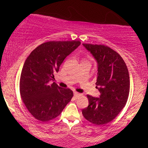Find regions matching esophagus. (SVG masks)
<instances>
[{
  "instance_id": "34e87169",
  "label": "esophagus",
  "mask_w": 148,
  "mask_h": 148,
  "mask_svg": "<svg viewBox=\"0 0 148 148\" xmlns=\"http://www.w3.org/2000/svg\"><path fill=\"white\" fill-rule=\"evenodd\" d=\"M74 97H75V98H78L79 97L81 96V94H80V93H79V92H74Z\"/></svg>"
}]
</instances>
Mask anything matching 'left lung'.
<instances>
[{"mask_svg": "<svg viewBox=\"0 0 148 148\" xmlns=\"http://www.w3.org/2000/svg\"><path fill=\"white\" fill-rule=\"evenodd\" d=\"M97 62L96 88L99 97L87 95L88 106L82 110L86 120L97 125L107 124L125 107L130 94V80L123 58L102 45L83 44Z\"/></svg>", "mask_w": 148, "mask_h": 148, "instance_id": "8db88e82", "label": "left lung"}]
</instances>
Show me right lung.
<instances>
[{
  "instance_id": "add662e5",
  "label": "right lung",
  "mask_w": 148,
  "mask_h": 148,
  "mask_svg": "<svg viewBox=\"0 0 148 148\" xmlns=\"http://www.w3.org/2000/svg\"><path fill=\"white\" fill-rule=\"evenodd\" d=\"M81 45L79 41H50L35 48L25 60L20 77V94L35 118L48 122L58 116L72 99L73 92L59 87L54 73L67 56Z\"/></svg>"
}]
</instances>
